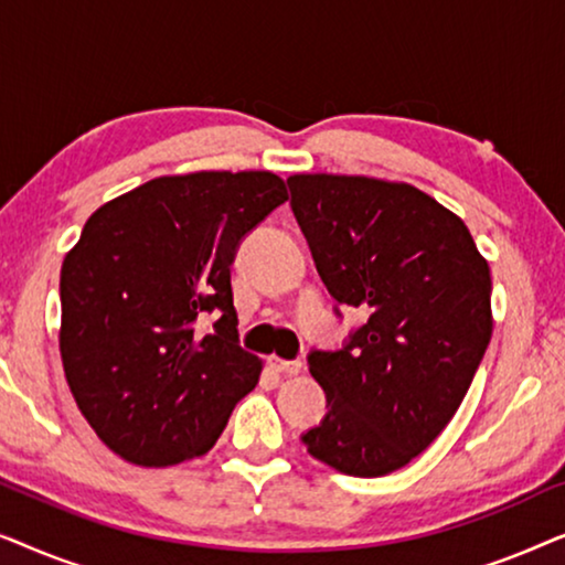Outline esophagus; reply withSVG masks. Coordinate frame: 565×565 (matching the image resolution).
<instances>
[{
  "label": "esophagus",
  "mask_w": 565,
  "mask_h": 565,
  "mask_svg": "<svg viewBox=\"0 0 565 565\" xmlns=\"http://www.w3.org/2000/svg\"><path fill=\"white\" fill-rule=\"evenodd\" d=\"M269 367H275L277 373H285V375H298L300 367H303V362L300 360H280V358H269Z\"/></svg>",
  "instance_id": "esophagus-1"
}]
</instances>
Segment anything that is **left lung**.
Returning a JSON list of instances; mask_svg holds the SVG:
<instances>
[{"label": "left lung", "mask_w": 565, "mask_h": 565, "mask_svg": "<svg viewBox=\"0 0 565 565\" xmlns=\"http://www.w3.org/2000/svg\"><path fill=\"white\" fill-rule=\"evenodd\" d=\"M290 207L329 296L367 321L308 352L327 393L300 435L316 460L388 476L435 443L491 342V275L458 215L412 184L296 174Z\"/></svg>", "instance_id": "obj_1"}]
</instances>
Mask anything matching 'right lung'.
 <instances>
[{
	"label": "right lung",
	"mask_w": 565,
	"mask_h": 565,
	"mask_svg": "<svg viewBox=\"0 0 565 565\" xmlns=\"http://www.w3.org/2000/svg\"><path fill=\"white\" fill-rule=\"evenodd\" d=\"M285 200L273 172L157 177L84 223L61 267V360L84 419L122 460L205 455L257 385L231 265ZM207 315L216 323L203 332Z\"/></svg>",
	"instance_id": "add662e5"
}]
</instances>
